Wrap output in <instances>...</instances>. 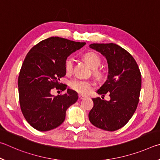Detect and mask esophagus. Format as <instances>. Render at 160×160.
I'll list each match as a JSON object with an SVG mask.
<instances>
[{"label": "esophagus", "mask_w": 160, "mask_h": 160, "mask_svg": "<svg viewBox=\"0 0 160 160\" xmlns=\"http://www.w3.org/2000/svg\"><path fill=\"white\" fill-rule=\"evenodd\" d=\"M84 96H82V95H78V99H79V100H82V99H83V98H84Z\"/></svg>", "instance_id": "esophagus-1"}]
</instances>
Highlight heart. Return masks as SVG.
<instances>
[{"mask_svg":"<svg viewBox=\"0 0 160 160\" xmlns=\"http://www.w3.org/2000/svg\"><path fill=\"white\" fill-rule=\"evenodd\" d=\"M83 59L92 69H93V74L96 77L100 78L102 77L101 70L98 69L101 63L100 56L95 52H87L83 55ZM64 69L67 73H70L73 69V60L71 58L66 59L64 62ZM69 86L73 91L79 94L86 95L93 88V85L90 82L81 79H74L71 81Z\"/></svg>","mask_w":160,"mask_h":160,"instance_id":"heart-1","label":"heart"}]
</instances>
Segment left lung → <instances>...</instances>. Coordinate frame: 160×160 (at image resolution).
<instances>
[{
    "label": "left lung",
    "mask_w": 160,
    "mask_h": 160,
    "mask_svg": "<svg viewBox=\"0 0 160 160\" xmlns=\"http://www.w3.org/2000/svg\"><path fill=\"white\" fill-rule=\"evenodd\" d=\"M90 48L105 56L108 64V79L93 98V108L88 114L91 123L102 130L114 131L127 124L138 106L141 88V74L135 59L115 43H92Z\"/></svg>",
    "instance_id": "1"
}]
</instances>
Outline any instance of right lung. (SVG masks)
<instances>
[{
    "label": "right lung",
    "mask_w": 160,
    "mask_h": 160,
    "mask_svg": "<svg viewBox=\"0 0 160 160\" xmlns=\"http://www.w3.org/2000/svg\"><path fill=\"white\" fill-rule=\"evenodd\" d=\"M85 44L55 36L39 42L27 53L18 77L19 105L25 119L35 129L57 128L65 119L67 108L77 102V93L69 88L57 96L51 92L54 88H67L60 83L66 74L64 62Z\"/></svg>",
    "instance_id": "add662e5"
}]
</instances>
